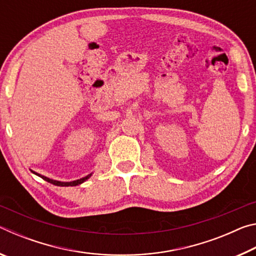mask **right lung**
Listing matches in <instances>:
<instances>
[{"mask_svg":"<svg viewBox=\"0 0 256 256\" xmlns=\"http://www.w3.org/2000/svg\"><path fill=\"white\" fill-rule=\"evenodd\" d=\"M34 174H36L37 176H40V177H42V180H45L46 182H48V183H50V184H53V185H56V186H76V185H79V184H81V183H84V180H86L89 178L90 176H92V174L90 175H88V176H86V177H84V178H80V180H73V182H58V180H50L48 177H45V176H42V175H40V174H37V172H34Z\"/></svg>","mask_w":256,"mask_h":256,"instance_id":"add662e5","label":"right lung"}]
</instances>
